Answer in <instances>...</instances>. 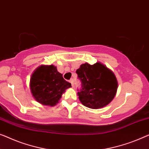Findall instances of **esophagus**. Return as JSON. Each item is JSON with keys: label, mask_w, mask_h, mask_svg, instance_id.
<instances>
[{"label": "esophagus", "mask_w": 149, "mask_h": 149, "mask_svg": "<svg viewBox=\"0 0 149 149\" xmlns=\"http://www.w3.org/2000/svg\"><path fill=\"white\" fill-rule=\"evenodd\" d=\"M69 82L71 83V85H72V87H74V83H73V80H72V79L70 80Z\"/></svg>", "instance_id": "1"}]
</instances>
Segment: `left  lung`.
<instances>
[{
	"label": "left lung",
	"mask_w": 149,
	"mask_h": 149,
	"mask_svg": "<svg viewBox=\"0 0 149 149\" xmlns=\"http://www.w3.org/2000/svg\"><path fill=\"white\" fill-rule=\"evenodd\" d=\"M82 83L78 92L82 104L91 109L106 106L115 97L118 83L116 75L101 62L91 65L86 62L76 71Z\"/></svg>",
	"instance_id": "left-lung-1"
}]
</instances>
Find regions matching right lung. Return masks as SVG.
Instances as JSON below:
<instances>
[{
    "label": "right lung",
    "instance_id": "right-lung-1",
    "mask_svg": "<svg viewBox=\"0 0 149 149\" xmlns=\"http://www.w3.org/2000/svg\"><path fill=\"white\" fill-rule=\"evenodd\" d=\"M29 87L36 101L54 106L58 103L66 89L71 87V84L64 79L56 66L41 65L31 74Z\"/></svg>",
    "mask_w": 149,
    "mask_h": 149
}]
</instances>
